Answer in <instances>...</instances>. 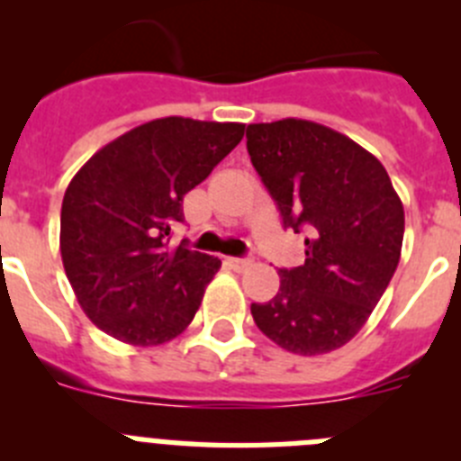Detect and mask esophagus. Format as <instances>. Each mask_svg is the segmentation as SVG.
<instances>
[{"label": "esophagus", "mask_w": 461, "mask_h": 461, "mask_svg": "<svg viewBox=\"0 0 461 461\" xmlns=\"http://www.w3.org/2000/svg\"><path fill=\"white\" fill-rule=\"evenodd\" d=\"M228 266L233 270H247L251 266V258H228Z\"/></svg>", "instance_id": "1"}]
</instances>
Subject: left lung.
<instances>
[{"label":"left lung","instance_id":"obj_1","mask_svg":"<svg viewBox=\"0 0 461 461\" xmlns=\"http://www.w3.org/2000/svg\"><path fill=\"white\" fill-rule=\"evenodd\" d=\"M247 152L304 263L279 267V291L251 304L256 325L300 356L357 335L397 270L404 207L376 157L307 120L247 126Z\"/></svg>","mask_w":461,"mask_h":461}]
</instances>
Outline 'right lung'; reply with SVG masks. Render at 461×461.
Returning a JSON list of instances; mask_svg holds the SVG:
<instances>
[{"mask_svg":"<svg viewBox=\"0 0 461 461\" xmlns=\"http://www.w3.org/2000/svg\"><path fill=\"white\" fill-rule=\"evenodd\" d=\"M244 124L164 117L108 142L62 203L64 270L105 335L136 346L173 339L194 321L221 260L170 247L182 201L242 140Z\"/></svg>","mask_w":461,"mask_h":461,"instance_id":"add662e5","label":"right lung"}]
</instances>
